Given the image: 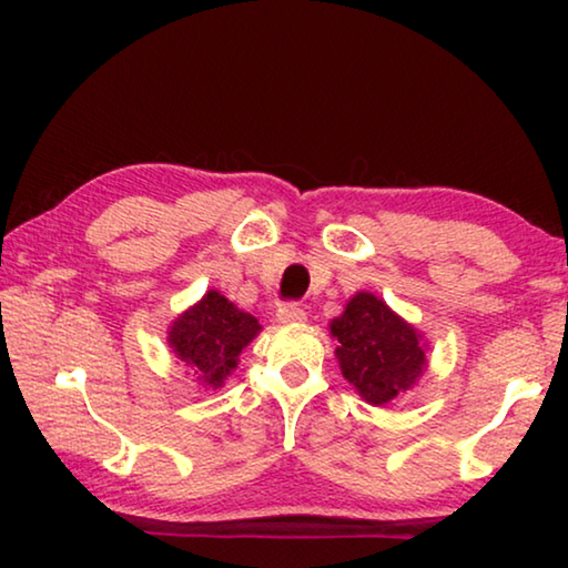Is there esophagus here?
I'll return each mask as SVG.
<instances>
[{
    "mask_svg": "<svg viewBox=\"0 0 568 568\" xmlns=\"http://www.w3.org/2000/svg\"><path fill=\"white\" fill-rule=\"evenodd\" d=\"M305 321V311L301 307V303H285L277 307V323L283 325H295Z\"/></svg>",
    "mask_w": 568,
    "mask_h": 568,
    "instance_id": "1",
    "label": "esophagus"
}]
</instances>
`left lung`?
<instances>
[{
	"label": "left lung",
	"mask_w": 568,
	"mask_h": 568,
	"mask_svg": "<svg viewBox=\"0 0 568 568\" xmlns=\"http://www.w3.org/2000/svg\"><path fill=\"white\" fill-rule=\"evenodd\" d=\"M331 335L343 378L371 406H386L426 371L420 333L373 293H355L331 321Z\"/></svg>",
	"instance_id": "obj_1"
}]
</instances>
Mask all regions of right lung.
I'll return each mask as SVG.
<instances>
[{
	"mask_svg": "<svg viewBox=\"0 0 568 568\" xmlns=\"http://www.w3.org/2000/svg\"><path fill=\"white\" fill-rule=\"evenodd\" d=\"M261 333V323L237 311L225 295L207 291L170 325L168 343L178 358L195 371L203 386L220 388L235 371L237 355Z\"/></svg>",
	"mask_w": 568,
	"mask_h": 568,
	"instance_id": "add662e5",
	"label": "right lung"
}]
</instances>
